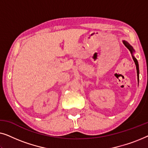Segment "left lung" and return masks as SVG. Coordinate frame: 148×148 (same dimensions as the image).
Returning a JSON list of instances; mask_svg holds the SVG:
<instances>
[{
  "instance_id": "left-lung-1",
  "label": "left lung",
  "mask_w": 148,
  "mask_h": 148,
  "mask_svg": "<svg viewBox=\"0 0 148 148\" xmlns=\"http://www.w3.org/2000/svg\"><path fill=\"white\" fill-rule=\"evenodd\" d=\"M123 43L124 44V45L126 46V47L128 48L129 51H130L131 55H132V57H133V59L134 60L135 62V66H136V69H137V81H138L139 82V64H138V61H137V60L136 59V58L135 57L134 55V52H135V50L133 49V48L132 47V46H131L130 44H129L128 42L127 41H125V40H123Z\"/></svg>"
}]
</instances>
